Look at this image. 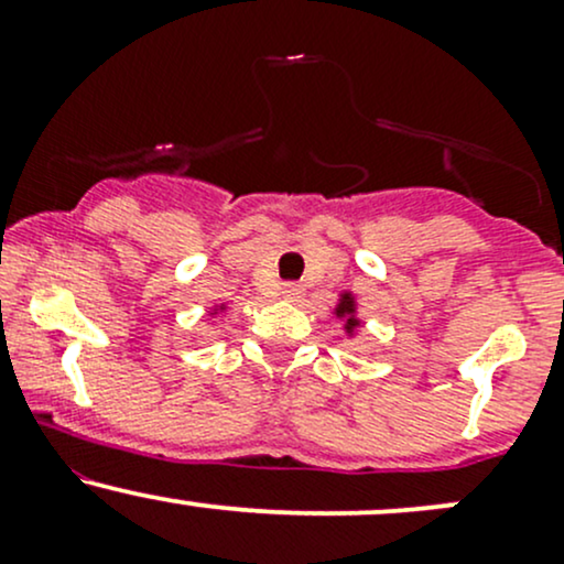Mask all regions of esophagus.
I'll return each instance as SVG.
<instances>
[{"instance_id":"esophagus-1","label":"esophagus","mask_w":564,"mask_h":564,"mask_svg":"<svg viewBox=\"0 0 564 564\" xmlns=\"http://www.w3.org/2000/svg\"><path fill=\"white\" fill-rule=\"evenodd\" d=\"M302 286H300V283H283V286H281V294L283 296H286V300H296V296H302Z\"/></svg>"}]
</instances>
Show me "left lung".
I'll use <instances>...</instances> for the list:
<instances>
[{"label": "left lung", "instance_id": "1", "mask_svg": "<svg viewBox=\"0 0 564 564\" xmlns=\"http://www.w3.org/2000/svg\"><path fill=\"white\" fill-rule=\"evenodd\" d=\"M352 310H355L352 296L345 294V300H341V302H339V307H336V315H347V332H352V328L358 326V321L352 318Z\"/></svg>", "mask_w": 564, "mask_h": 564}]
</instances>
